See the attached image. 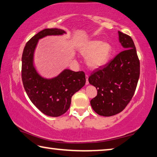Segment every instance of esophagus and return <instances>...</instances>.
<instances>
[{
  "mask_svg": "<svg viewBox=\"0 0 157 157\" xmlns=\"http://www.w3.org/2000/svg\"><path fill=\"white\" fill-rule=\"evenodd\" d=\"M85 77H86V84H89V81H88V79H89V75H86H86H85Z\"/></svg>",
  "mask_w": 157,
  "mask_h": 157,
  "instance_id": "34e87169",
  "label": "esophagus"
}]
</instances>
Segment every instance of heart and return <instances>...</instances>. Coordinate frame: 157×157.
I'll return each instance as SVG.
<instances>
[{
	"mask_svg": "<svg viewBox=\"0 0 157 157\" xmlns=\"http://www.w3.org/2000/svg\"><path fill=\"white\" fill-rule=\"evenodd\" d=\"M79 51L86 56V62L91 68H98L109 61L113 52V47L108 42L91 40L79 47Z\"/></svg>",
	"mask_w": 157,
	"mask_h": 157,
	"instance_id": "heart-1",
	"label": "heart"
}]
</instances>
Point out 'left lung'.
I'll list each match as a JSON object with an SVG mask.
<instances>
[{"label": "left lung", "instance_id": "8db88e82", "mask_svg": "<svg viewBox=\"0 0 157 157\" xmlns=\"http://www.w3.org/2000/svg\"><path fill=\"white\" fill-rule=\"evenodd\" d=\"M118 33L124 50L94 71L89 78V82L97 89L91 105L101 116L115 115L126 108L133 98L140 76V61L132 38L120 31Z\"/></svg>", "mask_w": 157, "mask_h": 157}]
</instances>
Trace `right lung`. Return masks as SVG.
Returning <instances> with one entry per match:
<instances>
[{
  "mask_svg": "<svg viewBox=\"0 0 157 157\" xmlns=\"http://www.w3.org/2000/svg\"><path fill=\"white\" fill-rule=\"evenodd\" d=\"M66 33L59 29H46L35 35L26 44L21 58V79L25 91L33 105L43 114L59 117L68 110L71 98L86 82L83 71L65 69L52 79L40 75L33 65L34 52L40 39Z\"/></svg>",
  "mask_w": 157,
  "mask_h": 157,
  "instance_id": "add662e5",
  "label": "right lung"
}]
</instances>
